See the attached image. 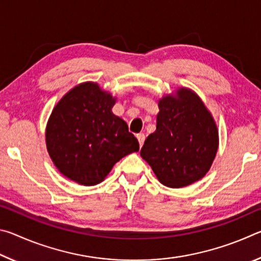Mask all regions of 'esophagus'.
<instances>
[{"label": "esophagus", "mask_w": 261, "mask_h": 261, "mask_svg": "<svg viewBox=\"0 0 261 261\" xmlns=\"http://www.w3.org/2000/svg\"><path fill=\"white\" fill-rule=\"evenodd\" d=\"M137 139H138V141H139L140 147L143 146L144 141H145V135L144 134H138V135H137Z\"/></svg>", "instance_id": "esophagus-1"}]
</instances>
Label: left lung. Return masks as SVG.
<instances>
[{"mask_svg": "<svg viewBox=\"0 0 261 261\" xmlns=\"http://www.w3.org/2000/svg\"><path fill=\"white\" fill-rule=\"evenodd\" d=\"M156 130L145 140L141 158L166 187L178 189L201 179L219 147L214 118L193 91L182 87L159 101Z\"/></svg>", "mask_w": 261, "mask_h": 261, "instance_id": "left-lung-1", "label": "left lung"}]
</instances>
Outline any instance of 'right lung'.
I'll return each instance as SVG.
<instances>
[{"mask_svg": "<svg viewBox=\"0 0 261 261\" xmlns=\"http://www.w3.org/2000/svg\"><path fill=\"white\" fill-rule=\"evenodd\" d=\"M115 102L98 84L87 82L70 90L53 109L47 149L65 177L86 187L99 184L115 163L139 151L126 123L113 114Z\"/></svg>", "mask_w": 261, "mask_h": 261, "instance_id": "add662e5", "label": "right lung"}]
</instances>
